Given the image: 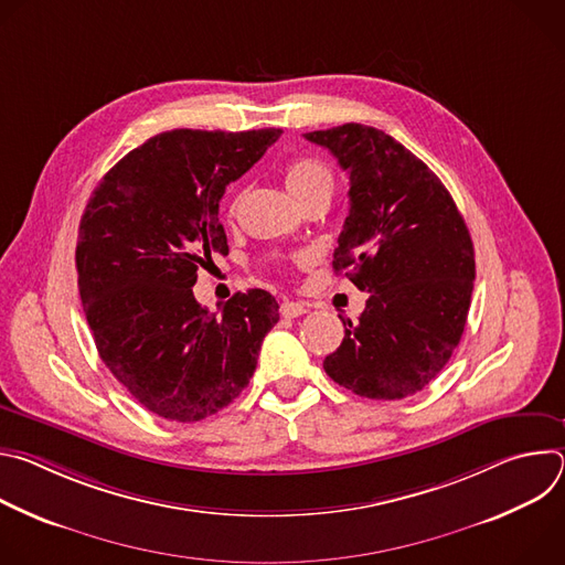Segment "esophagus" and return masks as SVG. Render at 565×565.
Returning a JSON list of instances; mask_svg holds the SVG:
<instances>
[{
    "label": "esophagus",
    "mask_w": 565,
    "mask_h": 565,
    "mask_svg": "<svg viewBox=\"0 0 565 565\" xmlns=\"http://www.w3.org/2000/svg\"><path fill=\"white\" fill-rule=\"evenodd\" d=\"M303 312H308V308L303 306V303H297V301H284L281 303V315L284 317H299V315H303Z\"/></svg>",
    "instance_id": "34e87169"
}]
</instances>
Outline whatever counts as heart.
Here are the masks:
<instances>
[{
	"mask_svg": "<svg viewBox=\"0 0 565 565\" xmlns=\"http://www.w3.org/2000/svg\"><path fill=\"white\" fill-rule=\"evenodd\" d=\"M286 188L299 203H303L319 192L333 190V172L327 168V163H321L319 158L301 156V158H295L286 168ZM241 199H244V192L232 194L227 205L230 214L238 210Z\"/></svg>",
	"mask_w": 565,
	"mask_h": 565,
	"instance_id": "obj_1",
	"label": "heart"
}]
</instances>
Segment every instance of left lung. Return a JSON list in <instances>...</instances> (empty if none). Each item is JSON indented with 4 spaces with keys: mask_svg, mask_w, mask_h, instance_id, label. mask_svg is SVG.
Returning a JSON list of instances; mask_svg holds the SVG:
<instances>
[{
    "mask_svg": "<svg viewBox=\"0 0 565 565\" xmlns=\"http://www.w3.org/2000/svg\"><path fill=\"white\" fill-rule=\"evenodd\" d=\"M349 174V216L333 270L369 292L324 371L371 399L423 391L465 331L476 264L469 230L440 179L388 134L347 122L303 134Z\"/></svg>",
    "mask_w": 565,
    "mask_h": 565,
    "instance_id": "left-lung-1",
    "label": "left lung"
}]
</instances>
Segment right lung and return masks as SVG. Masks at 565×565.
Returning a JSON list of instances; mask_svg holds the SVG:
<instances>
[{
  "instance_id": "obj_1",
  "label": "right lung",
  "mask_w": 565,
  "mask_h": 565,
  "mask_svg": "<svg viewBox=\"0 0 565 565\" xmlns=\"http://www.w3.org/2000/svg\"><path fill=\"white\" fill-rule=\"evenodd\" d=\"M281 129L163 131L131 149L94 190L77 232L75 266L96 349L140 405L196 423L244 391L277 299L253 288L221 315L192 292L196 270L227 253L218 201Z\"/></svg>"
}]
</instances>
